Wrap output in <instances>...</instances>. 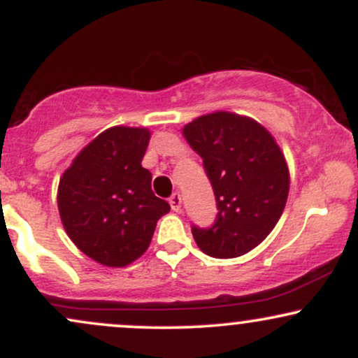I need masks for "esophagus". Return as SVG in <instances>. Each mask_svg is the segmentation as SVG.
Listing matches in <instances>:
<instances>
[{
  "label": "esophagus",
  "mask_w": 358,
  "mask_h": 358,
  "mask_svg": "<svg viewBox=\"0 0 358 358\" xmlns=\"http://www.w3.org/2000/svg\"><path fill=\"white\" fill-rule=\"evenodd\" d=\"M170 205L173 212L182 210V196H180V193H173V195L170 196Z\"/></svg>",
  "instance_id": "1"
}]
</instances>
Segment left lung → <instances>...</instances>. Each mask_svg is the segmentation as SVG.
<instances>
[{"instance_id": "left-lung-1", "label": "left lung", "mask_w": 358, "mask_h": 358, "mask_svg": "<svg viewBox=\"0 0 358 358\" xmlns=\"http://www.w3.org/2000/svg\"><path fill=\"white\" fill-rule=\"evenodd\" d=\"M182 131L203 159L219 208L210 229H192L193 239L210 257L244 256L269 236L286 207L285 153L261 122L229 110L203 114Z\"/></svg>"}]
</instances>
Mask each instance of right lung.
<instances>
[{
    "mask_svg": "<svg viewBox=\"0 0 358 358\" xmlns=\"http://www.w3.org/2000/svg\"><path fill=\"white\" fill-rule=\"evenodd\" d=\"M148 127L113 126L79 151L57 192L62 225L85 256L108 268H124L150 248L156 222L170 205L151 190L141 166Z\"/></svg>",
    "mask_w": 358,
    "mask_h": 358,
    "instance_id": "1",
    "label": "right lung"
}]
</instances>
